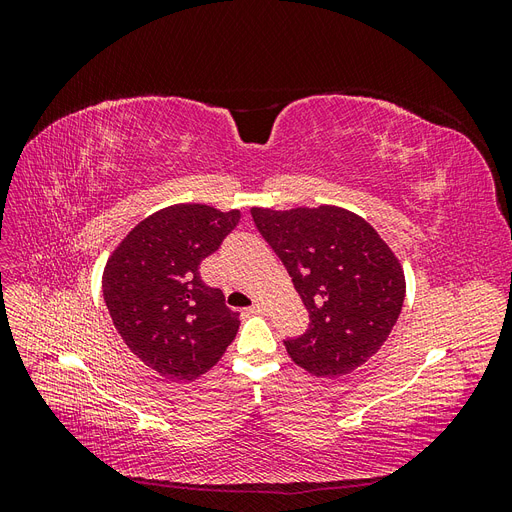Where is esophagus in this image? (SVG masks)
Returning a JSON list of instances; mask_svg holds the SVG:
<instances>
[{
    "mask_svg": "<svg viewBox=\"0 0 512 512\" xmlns=\"http://www.w3.org/2000/svg\"><path fill=\"white\" fill-rule=\"evenodd\" d=\"M265 309H267L265 301H260V299H256V301H254V305L250 307V312H254V314L258 312V314H260V312H265Z\"/></svg>",
    "mask_w": 512,
    "mask_h": 512,
    "instance_id": "esophagus-1",
    "label": "esophagus"
}]
</instances>
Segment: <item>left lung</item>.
<instances>
[{"label":"left lung","instance_id":"left-lung-1","mask_svg":"<svg viewBox=\"0 0 512 512\" xmlns=\"http://www.w3.org/2000/svg\"><path fill=\"white\" fill-rule=\"evenodd\" d=\"M309 312V329L286 339L290 359L314 376H346L391 335L406 297L399 258L361 215L344 207H252Z\"/></svg>","mask_w":512,"mask_h":512}]
</instances>
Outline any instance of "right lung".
<instances>
[{
	"label": "right lung",
	"instance_id": "right-lung-1",
	"mask_svg": "<svg viewBox=\"0 0 512 512\" xmlns=\"http://www.w3.org/2000/svg\"><path fill=\"white\" fill-rule=\"evenodd\" d=\"M239 218V209L170 205L138 222L106 260L102 292L115 329L164 378L207 374L239 331V314L198 273Z\"/></svg>",
	"mask_w": 512,
	"mask_h": 512
}]
</instances>
